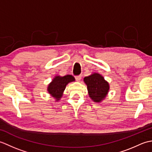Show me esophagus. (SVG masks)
Listing matches in <instances>:
<instances>
[{
    "mask_svg": "<svg viewBox=\"0 0 152 152\" xmlns=\"http://www.w3.org/2000/svg\"><path fill=\"white\" fill-rule=\"evenodd\" d=\"M75 78H76V80H77V81H78V82H80V80H81V78H82V75L76 76L75 77Z\"/></svg>",
    "mask_w": 152,
    "mask_h": 152,
    "instance_id": "34e87169",
    "label": "esophagus"
}]
</instances>
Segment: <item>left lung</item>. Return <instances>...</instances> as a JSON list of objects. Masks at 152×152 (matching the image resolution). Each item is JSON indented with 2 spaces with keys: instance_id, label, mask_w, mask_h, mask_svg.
<instances>
[{
  "instance_id": "left-lung-1",
  "label": "left lung",
  "mask_w": 152,
  "mask_h": 152,
  "mask_svg": "<svg viewBox=\"0 0 152 152\" xmlns=\"http://www.w3.org/2000/svg\"><path fill=\"white\" fill-rule=\"evenodd\" d=\"M83 81L88 86L89 95L93 101L99 102L105 98L109 90L108 83L99 74L86 76Z\"/></svg>"
}]
</instances>
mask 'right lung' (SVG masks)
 Here are the masks:
<instances>
[{
    "label": "right lung",
    "instance_id": "obj_1",
    "mask_svg": "<svg viewBox=\"0 0 152 152\" xmlns=\"http://www.w3.org/2000/svg\"><path fill=\"white\" fill-rule=\"evenodd\" d=\"M75 80L72 75H66L64 76H56L51 83L48 86V91L50 94L56 98L57 101L62 96L63 92L66 88V86L69 82Z\"/></svg>",
    "mask_w": 152,
    "mask_h": 152
}]
</instances>
